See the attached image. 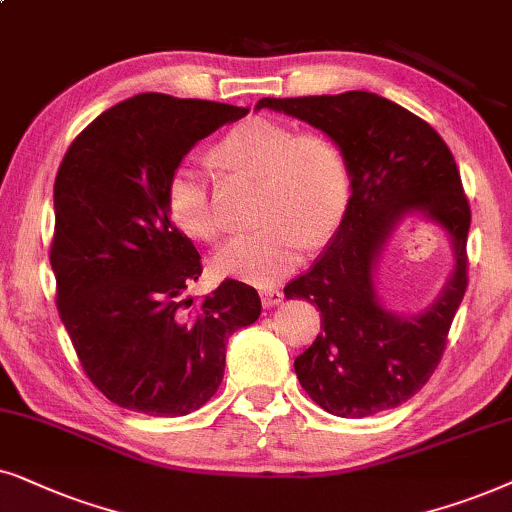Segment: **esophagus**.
I'll return each instance as SVG.
<instances>
[{"label":"esophagus","instance_id":"obj_1","mask_svg":"<svg viewBox=\"0 0 512 512\" xmlns=\"http://www.w3.org/2000/svg\"><path fill=\"white\" fill-rule=\"evenodd\" d=\"M260 299H262V304L269 309V306H276V304L283 302V290H278V288L260 290Z\"/></svg>","mask_w":512,"mask_h":512}]
</instances>
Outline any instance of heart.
Segmentation results:
<instances>
[{"mask_svg": "<svg viewBox=\"0 0 512 512\" xmlns=\"http://www.w3.org/2000/svg\"><path fill=\"white\" fill-rule=\"evenodd\" d=\"M220 166L260 180L255 217L262 224L215 252L222 278L271 285L302 260L306 245L318 248L342 227L351 201V173L332 138L267 117L236 124L213 149ZM166 206L173 222L196 241L224 231L206 175L182 163L170 175Z\"/></svg>", "mask_w": 512, "mask_h": 512, "instance_id": "obj_1", "label": "heart"}]
</instances>
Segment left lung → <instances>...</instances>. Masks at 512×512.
<instances>
[{
	"mask_svg": "<svg viewBox=\"0 0 512 512\" xmlns=\"http://www.w3.org/2000/svg\"><path fill=\"white\" fill-rule=\"evenodd\" d=\"M262 107L330 135L351 173L342 227L311 269L285 285V297L320 309V335L295 358L299 384L313 403L344 419L393 410L440 365L468 288L470 206L454 156L431 124L377 93L264 98ZM412 214L448 231L455 274L431 310L400 319L380 309L371 269L394 224Z\"/></svg>",
	"mask_w": 512,
	"mask_h": 512,
	"instance_id": "left-lung-1",
	"label": "left lung"
}]
</instances>
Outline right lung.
Instances as JSON below:
<instances>
[{
    "label": "right lung",
    "mask_w": 512,
    "mask_h": 512,
    "mask_svg": "<svg viewBox=\"0 0 512 512\" xmlns=\"http://www.w3.org/2000/svg\"><path fill=\"white\" fill-rule=\"evenodd\" d=\"M245 107L140 93L109 107L67 149L53 185L56 304L86 377L149 417L213 398L227 339L260 318L252 285L224 278L194 304L201 255L166 206L173 170Z\"/></svg>",
    "instance_id": "obj_1"
}]
</instances>
